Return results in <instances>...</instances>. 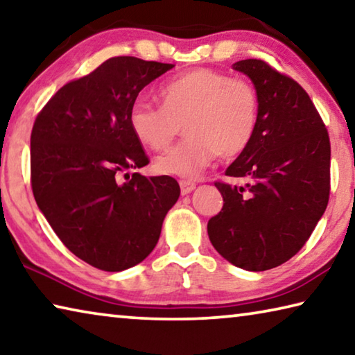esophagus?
I'll return each mask as SVG.
<instances>
[{
	"mask_svg": "<svg viewBox=\"0 0 355 355\" xmlns=\"http://www.w3.org/2000/svg\"><path fill=\"white\" fill-rule=\"evenodd\" d=\"M180 189H182V194L183 196L191 194V192L196 189V183L194 182H188V180H182V182H180Z\"/></svg>",
	"mask_w": 355,
	"mask_h": 355,
	"instance_id": "esophagus-1",
	"label": "esophagus"
}]
</instances>
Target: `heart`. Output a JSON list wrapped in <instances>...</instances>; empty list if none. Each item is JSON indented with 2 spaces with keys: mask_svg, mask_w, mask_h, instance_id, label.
<instances>
[{
  "mask_svg": "<svg viewBox=\"0 0 355 355\" xmlns=\"http://www.w3.org/2000/svg\"><path fill=\"white\" fill-rule=\"evenodd\" d=\"M161 106L137 100L130 128L150 150H163L183 123L186 137L155 161L163 175L194 178L220 156L236 158L254 139L258 94L249 81L213 69H196L173 78L159 91Z\"/></svg>",
  "mask_w": 355,
  "mask_h": 355,
  "instance_id": "b5f03b06",
  "label": "heart"
}]
</instances>
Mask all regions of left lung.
Instances as JSON below:
<instances>
[{"mask_svg": "<svg viewBox=\"0 0 355 355\" xmlns=\"http://www.w3.org/2000/svg\"><path fill=\"white\" fill-rule=\"evenodd\" d=\"M233 69L254 83L260 110L250 146L225 171L248 183H216L224 207L208 220V236L235 266L268 271L302 249L326 211L330 142L309 94L290 76L260 59Z\"/></svg>", "mask_w": 355, "mask_h": 355, "instance_id": "left-lung-1", "label": "left lung"}]
</instances>
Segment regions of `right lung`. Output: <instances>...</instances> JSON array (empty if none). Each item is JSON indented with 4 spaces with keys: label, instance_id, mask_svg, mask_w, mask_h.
Here are the masks:
<instances>
[{
    "label": "right lung",
    "instance_id": "obj_1",
    "mask_svg": "<svg viewBox=\"0 0 355 355\" xmlns=\"http://www.w3.org/2000/svg\"><path fill=\"white\" fill-rule=\"evenodd\" d=\"M172 67L111 58L59 89L34 122V199L65 248L101 271H125L147 258L178 200L172 177L127 173L148 164L130 128L131 106Z\"/></svg>",
    "mask_w": 355,
    "mask_h": 355
}]
</instances>
